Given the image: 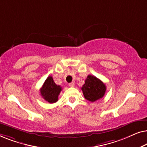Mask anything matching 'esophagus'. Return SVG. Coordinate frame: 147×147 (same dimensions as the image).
Here are the masks:
<instances>
[{"instance_id": "1", "label": "esophagus", "mask_w": 147, "mask_h": 147, "mask_svg": "<svg viewBox=\"0 0 147 147\" xmlns=\"http://www.w3.org/2000/svg\"><path fill=\"white\" fill-rule=\"evenodd\" d=\"M75 86V83H74V82H71V83H69V87H74V86Z\"/></svg>"}]
</instances>
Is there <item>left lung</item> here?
<instances>
[{
  "instance_id": "1",
  "label": "left lung",
  "mask_w": 147,
  "mask_h": 147,
  "mask_svg": "<svg viewBox=\"0 0 147 147\" xmlns=\"http://www.w3.org/2000/svg\"><path fill=\"white\" fill-rule=\"evenodd\" d=\"M84 98L89 101L94 102L103 98L106 92V87L101 80L95 76L88 75L85 84L82 87Z\"/></svg>"
}]
</instances>
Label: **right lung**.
Wrapping results in <instances>:
<instances>
[{
  "instance_id": "1",
  "label": "right lung",
  "mask_w": 147,
  "mask_h": 147,
  "mask_svg": "<svg viewBox=\"0 0 147 147\" xmlns=\"http://www.w3.org/2000/svg\"><path fill=\"white\" fill-rule=\"evenodd\" d=\"M61 91V87L54 82L53 78L49 76L43 84L40 93L43 99L49 103H55L58 100V96Z\"/></svg>"
}]
</instances>
